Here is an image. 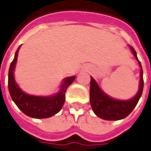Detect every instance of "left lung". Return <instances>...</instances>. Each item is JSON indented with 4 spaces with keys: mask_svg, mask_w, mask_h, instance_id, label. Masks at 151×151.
Returning <instances> with one entry per match:
<instances>
[{
    "mask_svg": "<svg viewBox=\"0 0 151 151\" xmlns=\"http://www.w3.org/2000/svg\"><path fill=\"white\" fill-rule=\"evenodd\" d=\"M130 50L140 66V81L139 89L134 98L127 101L116 100L106 95L99 87L96 81L91 77L90 85V103L93 112L96 116L105 120H119L126 118L136 107L137 103L142 95L144 88V79L141 64L138 60L134 49L130 46Z\"/></svg>",
    "mask_w": 151,
    "mask_h": 151,
    "instance_id": "obj_1",
    "label": "left lung"
}]
</instances>
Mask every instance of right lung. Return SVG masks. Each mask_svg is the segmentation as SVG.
<instances>
[{"label": "right lung", "instance_id": "add662e5", "mask_svg": "<svg viewBox=\"0 0 151 151\" xmlns=\"http://www.w3.org/2000/svg\"><path fill=\"white\" fill-rule=\"evenodd\" d=\"M10 65L8 72V89L11 97L15 104L27 116L34 119H46L59 113L65 101V92L67 88L75 80V76L67 77L64 80L60 86V91L51 96H38L28 95L19 88L14 79V69L18 50Z\"/></svg>", "mask_w": 151, "mask_h": 151}]
</instances>
